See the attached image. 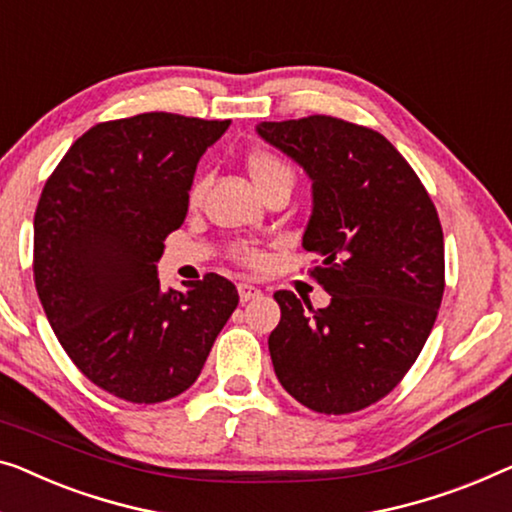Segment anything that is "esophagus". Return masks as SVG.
I'll return each instance as SVG.
<instances>
[{"mask_svg": "<svg viewBox=\"0 0 512 512\" xmlns=\"http://www.w3.org/2000/svg\"><path fill=\"white\" fill-rule=\"evenodd\" d=\"M238 293H240L242 302H249V300H254V298H258V295H261V288L254 286V284H247V281H240Z\"/></svg>", "mask_w": 512, "mask_h": 512, "instance_id": "obj_1", "label": "esophagus"}]
</instances>
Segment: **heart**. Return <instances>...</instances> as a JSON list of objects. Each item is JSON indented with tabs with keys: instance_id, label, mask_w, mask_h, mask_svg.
I'll use <instances>...</instances> for the list:
<instances>
[{
	"instance_id": "heart-1",
	"label": "heart",
	"mask_w": 512,
	"mask_h": 512,
	"mask_svg": "<svg viewBox=\"0 0 512 512\" xmlns=\"http://www.w3.org/2000/svg\"><path fill=\"white\" fill-rule=\"evenodd\" d=\"M247 170L251 175V180L261 191H265L270 187L272 182H277L279 177H293L291 175V168H288L284 161L279 157H274L270 152H251L247 157ZM203 180L194 182V187H191V203H198L203 196ZM233 258L242 265H249V268H256V265L263 263V251L254 247V244L249 242H240L233 247Z\"/></svg>"
}]
</instances>
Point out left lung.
Instances as JSON below:
<instances>
[{"label":"left lung","instance_id":"left-lung-1","mask_svg":"<svg viewBox=\"0 0 512 512\" xmlns=\"http://www.w3.org/2000/svg\"><path fill=\"white\" fill-rule=\"evenodd\" d=\"M258 133L314 182L302 247L321 258L309 274L332 295L314 309L291 291L274 293V374L311 411H362L397 388L434 328L446 288L439 214L379 131L309 115L263 122Z\"/></svg>","mask_w":512,"mask_h":512}]
</instances>
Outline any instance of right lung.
Instances as JSON below:
<instances>
[{
  "instance_id": "right-lung-1",
  "label": "right lung",
  "mask_w": 512,
  "mask_h": 512,
  "mask_svg": "<svg viewBox=\"0 0 512 512\" xmlns=\"http://www.w3.org/2000/svg\"><path fill=\"white\" fill-rule=\"evenodd\" d=\"M231 120L143 113L69 147L34 214V284L59 344L101 390L159 404L198 379L238 307L226 277L164 291L157 261L184 224L198 159Z\"/></svg>"
}]
</instances>
